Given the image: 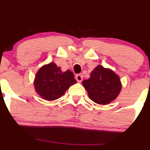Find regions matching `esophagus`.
Listing matches in <instances>:
<instances>
[{"instance_id":"obj_1","label":"esophagus","mask_w":150,"mask_h":150,"mask_svg":"<svg viewBox=\"0 0 150 150\" xmlns=\"http://www.w3.org/2000/svg\"><path fill=\"white\" fill-rule=\"evenodd\" d=\"M75 79H76L77 82H81L83 80V77L82 75H80V74H77V75H75Z\"/></svg>"}]
</instances>
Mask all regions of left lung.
<instances>
[{
	"label": "left lung",
	"mask_w": 150,
	"mask_h": 150,
	"mask_svg": "<svg viewBox=\"0 0 150 150\" xmlns=\"http://www.w3.org/2000/svg\"><path fill=\"white\" fill-rule=\"evenodd\" d=\"M91 77L82 82L89 98L96 103L106 105L113 101L120 93L122 84L120 77L112 70L97 66Z\"/></svg>",
	"instance_id": "1"
}]
</instances>
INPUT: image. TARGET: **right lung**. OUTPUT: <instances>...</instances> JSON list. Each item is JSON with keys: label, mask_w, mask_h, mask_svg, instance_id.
<instances>
[{"label": "right lung", "mask_w": 150, "mask_h": 150, "mask_svg": "<svg viewBox=\"0 0 150 150\" xmlns=\"http://www.w3.org/2000/svg\"><path fill=\"white\" fill-rule=\"evenodd\" d=\"M76 82L74 74L69 70L61 71L54 63L42 66L38 71L34 81L36 92L47 100H54L64 94Z\"/></svg>", "instance_id": "add662e5"}]
</instances>
